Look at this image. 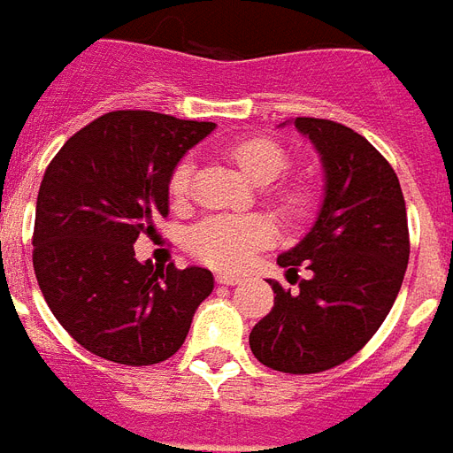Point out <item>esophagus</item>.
<instances>
[{"instance_id": "1", "label": "esophagus", "mask_w": 453, "mask_h": 453, "mask_svg": "<svg viewBox=\"0 0 453 453\" xmlns=\"http://www.w3.org/2000/svg\"><path fill=\"white\" fill-rule=\"evenodd\" d=\"M217 280V285H239L241 282V277L239 275H229V273H219V275L214 277Z\"/></svg>"}]
</instances>
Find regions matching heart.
I'll return each mask as SVG.
<instances>
[{"mask_svg": "<svg viewBox=\"0 0 453 453\" xmlns=\"http://www.w3.org/2000/svg\"><path fill=\"white\" fill-rule=\"evenodd\" d=\"M226 157L246 173V176L265 188L267 203L275 204L280 212L289 219H299L309 214L313 204L311 190L302 183H277L292 168V154L280 142L256 134L231 142ZM193 158H180L171 176L168 193L180 203L190 195L193 188ZM275 239V224L263 214H214L200 224H195L188 234V249L195 258L219 270H239L253 258V253L270 246Z\"/></svg>", "mask_w": 453, "mask_h": 453, "instance_id": "obj_1", "label": "heart"}]
</instances>
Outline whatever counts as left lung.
Listing matches in <instances>:
<instances>
[{"mask_svg":"<svg viewBox=\"0 0 453 453\" xmlns=\"http://www.w3.org/2000/svg\"><path fill=\"white\" fill-rule=\"evenodd\" d=\"M326 168V197L313 229L277 263L299 289L273 282L275 306L250 331L258 362L285 374H319L348 362L391 311L411 256L398 176L345 125L296 118Z\"/></svg>","mask_w":453,"mask_h":453,"instance_id":"1","label":"left lung"}]
</instances>
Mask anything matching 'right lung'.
Segmentation results:
<instances>
[{"label":"right lung","instance_id":"right-lung-1","mask_svg":"<svg viewBox=\"0 0 453 453\" xmlns=\"http://www.w3.org/2000/svg\"><path fill=\"white\" fill-rule=\"evenodd\" d=\"M214 122L151 111H113L55 154L35 204L33 270L59 326L118 365L176 355L195 309L212 295L204 267H154L134 241L168 214V176Z\"/></svg>","mask_w":453,"mask_h":453}]
</instances>
